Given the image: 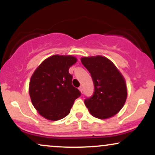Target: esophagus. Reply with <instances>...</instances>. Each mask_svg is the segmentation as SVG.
<instances>
[{
	"label": "esophagus",
	"instance_id": "1",
	"mask_svg": "<svg viewBox=\"0 0 155 155\" xmlns=\"http://www.w3.org/2000/svg\"><path fill=\"white\" fill-rule=\"evenodd\" d=\"M79 90H80V92H82V91H83V86H82V85H81V86H80L79 87Z\"/></svg>",
	"mask_w": 155,
	"mask_h": 155
}]
</instances>
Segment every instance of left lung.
Returning <instances> with one entry per match:
<instances>
[{
    "label": "left lung",
    "instance_id": "8db88e82",
    "mask_svg": "<svg viewBox=\"0 0 155 155\" xmlns=\"http://www.w3.org/2000/svg\"><path fill=\"white\" fill-rule=\"evenodd\" d=\"M81 61L90 73L94 93L84 104L92 116L109 118L120 111L127 98V87L123 76L114 63L103 56L82 58Z\"/></svg>",
    "mask_w": 155,
    "mask_h": 155
}]
</instances>
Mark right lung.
<instances>
[{
	"label": "right lung",
	"instance_id": "add662e5",
	"mask_svg": "<svg viewBox=\"0 0 155 155\" xmlns=\"http://www.w3.org/2000/svg\"><path fill=\"white\" fill-rule=\"evenodd\" d=\"M74 57L53 55L41 63L30 81L32 104L44 118L61 120L70 113L81 92L72 85L69 68L76 63Z\"/></svg>",
	"mask_w": 155,
	"mask_h": 155
}]
</instances>
